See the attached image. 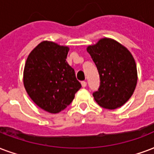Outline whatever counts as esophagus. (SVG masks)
I'll list each match as a JSON object with an SVG mask.
<instances>
[{
	"instance_id": "obj_1",
	"label": "esophagus",
	"mask_w": 154,
	"mask_h": 154,
	"mask_svg": "<svg viewBox=\"0 0 154 154\" xmlns=\"http://www.w3.org/2000/svg\"><path fill=\"white\" fill-rule=\"evenodd\" d=\"M82 87H85V86L87 85V83L83 81V82H82Z\"/></svg>"
}]
</instances>
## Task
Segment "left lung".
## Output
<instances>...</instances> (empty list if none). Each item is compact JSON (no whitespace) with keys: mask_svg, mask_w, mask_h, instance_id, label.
<instances>
[{"mask_svg":"<svg viewBox=\"0 0 154 154\" xmlns=\"http://www.w3.org/2000/svg\"><path fill=\"white\" fill-rule=\"evenodd\" d=\"M87 51L98 69L100 85L93 96L106 109L123 106L134 92L137 82L136 62L130 51L118 42L103 38Z\"/></svg>","mask_w":154,"mask_h":154,"instance_id":"left-lung-1","label":"left lung"}]
</instances>
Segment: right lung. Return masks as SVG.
Returning <instances> with one entry per match:
<instances>
[{
    "mask_svg": "<svg viewBox=\"0 0 154 154\" xmlns=\"http://www.w3.org/2000/svg\"><path fill=\"white\" fill-rule=\"evenodd\" d=\"M68 47L44 41L30 53L23 82L33 102L49 113H59L72 103L82 85L66 61Z\"/></svg>",
    "mask_w": 154,
    "mask_h": 154,
    "instance_id": "add662e5",
    "label": "right lung"
}]
</instances>
